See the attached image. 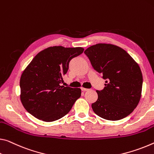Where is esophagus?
<instances>
[{"label": "esophagus", "instance_id": "34e87169", "mask_svg": "<svg viewBox=\"0 0 154 154\" xmlns=\"http://www.w3.org/2000/svg\"><path fill=\"white\" fill-rule=\"evenodd\" d=\"M82 91L85 92V91H88V90H89V89H88V88H82Z\"/></svg>", "mask_w": 154, "mask_h": 154}]
</instances>
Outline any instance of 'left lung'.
I'll use <instances>...</instances> for the list:
<instances>
[{"mask_svg": "<svg viewBox=\"0 0 154 154\" xmlns=\"http://www.w3.org/2000/svg\"><path fill=\"white\" fill-rule=\"evenodd\" d=\"M94 69L106 79L98 99L92 104L94 112L109 121L128 116L140 99L143 75L138 64L125 50L110 44H97L84 51Z\"/></svg>", "mask_w": 154, "mask_h": 154, "instance_id": "obj_1", "label": "left lung"}]
</instances>
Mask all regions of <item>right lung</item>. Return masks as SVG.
<instances>
[{"label": "right lung", "instance_id": "right-lung-1", "mask_svg": "<svg viewBox=\"0 0 154 154\" xmlns=\"http://www.w3.org/2000/svg\"><path fill=\"white\" fill-rule=\"evenodd\" d=\"M82 47H48L35 56L21 75L20 100L24 108L40 120H58L71 109L81 96V89L60 86L72 58Z\"/></svg>", "mask_w": 154, "mask_h": 154}]
</instances>
